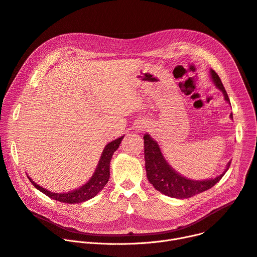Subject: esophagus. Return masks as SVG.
Masks as SVG:
<instances>
[{
  "mask_svg": "<svg viewBox=\"0 0 257 257\" xmlns=\"http://www.w3.org/2000/svg\"><path fill=\"white\" fill-rule=\"evenodd\" d=\"M137 128H138V130H142V128H145V125H144L143 123H140V122H139V123L137 124Z\"/></svg>",
  "mask_w": 257,
  "mask_h": 257,
  "instance_id": "obj_1",
  "label": "esophagus"
}]
</instances>
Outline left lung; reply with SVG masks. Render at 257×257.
Masks as SVG:
<instances>
[{
  "mask_svg": "<svg viewBox=\"0 0 257 257\" xmlns=\"http://www.w3.org/2000/svg\"><path fill=\"white\" fill-rule=\"evenodd\" d=\"M210 78H212L215 86L222 91L225 100L230 103L227 92H226L221 79L213 69H210ZM230 118L232 119V114H230ZM143 139L145 169L148 182L154 186L156 190L172 198H190L194 195H197L214 187L223 177L226 171L229 169L231 163L228 162L224 172L215 178H208L203 180L190 179L183 176L182 174H179L167 163L161 152L158 142L150 137V135L145 134Z\"/></svg>",
  "mask_w": 257,
  "mask_h": 257,
  "instance_id": "1",
  "label": "left lung"
}]
</instances>
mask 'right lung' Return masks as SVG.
Masks as SVG:
<instances>
[{
	"instance_id": "1",
	"label": "right lung",
	"mask_w": 257,
	"mask_h": 257,
	"mask_svg": "<svg viewBox=\"0 0 257 257\" xmlns=\"http://www.w3.org/2000/svg\"><path fill=\"white\" fill-rule=\"evenodd\" d=\"M123 137H124V136H122V137H120L118 139H115V140H113L112 142H110L109 144L104 146L93 175L91 176V178H90L85 185H83L79 189L72 190V191L67 192V193H54V192H51L47 189L40 187L35 182H33L32 178L30 177L29 175H27V176H28L30 182L32 183V185L37 190H39L43 194L49 196L50 198H52L54 200H58L60 202L69 203V204H74V203H80V202L87 201L89 199L93 198L94 196H96L103 189V187L107 185V183L109 182V178H110V162H111L113 154L118 149V147H119L120 143H121Z\"/></svg>"
}]
</instances>
